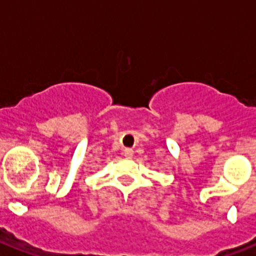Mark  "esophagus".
<instances>
[{
  "label": "esophagus",
  "mask_w": 256,
  "mask_h": 256,
  "mask_svg": "<svg viewBox=\"0 0 256 256\" xmlns=\"http://www.w3.org/2000/svg\"><path fill=\"white\" fill-rule=\"evenodd\" d=\"M132 154H134V152H132V148H124V156H128V158H132Z\"/></svg>",
  "instance_id": "1"
}]
</instances>
